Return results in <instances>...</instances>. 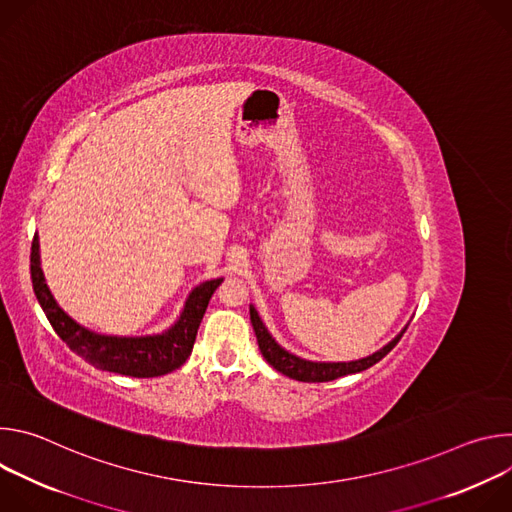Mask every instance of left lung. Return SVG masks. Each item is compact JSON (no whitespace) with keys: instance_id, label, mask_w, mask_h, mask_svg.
<instances>
[{"instance_id":"1","label":"left lung","mask_w":512,"mask_h":512,"mask_svg":"<svg viewBox=\"0 0 512 512\" xmlns=\"http://www.w3.org/2000/svg\"><path fill=\"white\" fill-rule=\"evenodd\" d=\"M251 314V324L259 342V350L263 354V358L271 364L275 371H279L281 375L289 377V379H296L302 383H324V381H334L338 377L344 375H352V373H360V371H367L373 364H377L383 356H387L395 344L401 340L403 332L393 338L387 346H383L381 350H377L375 354L367 356V358H360V360H350V362H310L304 358H298L294 354H289L287 350H283L267 332V328L263 326L257 310L251 306L249 308Z\"/></svg>"}]
</instances>
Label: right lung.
<instances>
[{
	"instance_id": "add662e5",
	"label": "right lung",
	"mask_w": 512,
	"mask_h": 512,
	"mask_svg": "<svg viewBox=\"0 0 512 512\" xmlns=\"http://www.w3.org/2000/svg\"><path fill=\"white\" fill-rule=\"evenodd\" d=\"M30 275H32L34 294L50 326L60 336V340L66 342V346L72 352L83 356L97 369L125 375V377H137V379L162 377L182 367L192 352L198 326L202 322V316L208 308L214 289L223 281V279H210L194 287L190 298L186 300L180 320L168 332L158 336H143V338H117V336H101L79 326L75 320H70L58 308V304L50 296V291L44 283L42 269H40L38 235H34V241H32Z\"/></svg>"
}]
</instances>
